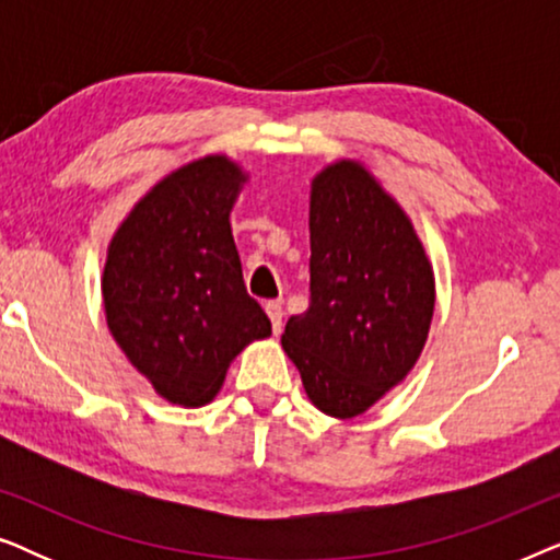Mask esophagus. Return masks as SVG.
Here are the masks:
<instances>
[{
    "instance_id": "obj_1",
    "label": "esophagus",
    "mask_w": 560,
    "mask_h": 560,
    "mask_svg": "<svg viewBox=\"0 0 560 560\" xmlns=\"http://www.w3.org/2000/svg\"><path fill=\"white\" fill-rule=\"evenodd\" d=\"M265 311H267V316H270V320H272V331L280 334L282 331V303L270 301V303L265 305Z\"/></svg>"
}]
</instances>
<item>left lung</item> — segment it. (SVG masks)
<instances>
[{"instance_id": "8db88e82", "label": "left lung", "mask_w": 560, "mask_h": 560, "mask_svg": "<svg viewBox=\"0 0 560 560\" xmlns=\"http://www.w3.org/2000/svg\"><path fill=\"white\" fill-rule=\"evenodd\" d=\"M433 270L410 219L357 163L311 188V301L282 349L326 416L372 408L418 362L433 318Z\"/></svg>"}]
</instances>
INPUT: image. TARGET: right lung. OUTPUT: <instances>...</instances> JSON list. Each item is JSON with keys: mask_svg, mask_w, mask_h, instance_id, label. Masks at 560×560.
Listing matches in <instances>:
<instances>
[{"mask_svg": "<svg viewBox=\"0 0 560 560\" xmlns=\"http://www.w3.org/2000/svg\"><path fill=\"white\" fill-rule=\"evenodd\" d=\"M242 180L232 160H196L158 183L112 240L102 280L106 324L171 402H209L232 359L272 334L244 288L229 224Z\"/></svg>", "mask_w": 560, "mask_h": 560, "instance_id": "right-lung-1", "label": "right lung"}]
</instances>
